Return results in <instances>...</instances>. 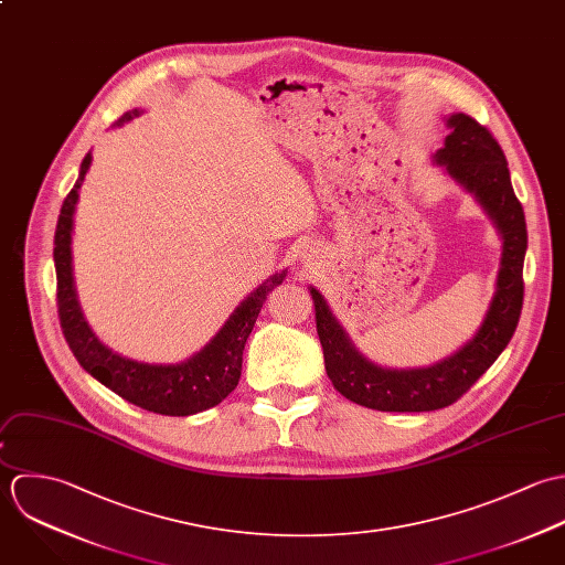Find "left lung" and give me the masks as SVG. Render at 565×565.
I'll return each mask as SVG.
<instances>
[{
    "mask_svg": "<svg viewBox=\"0 0 565 565\" xmlns=\"http://www.w3.org/2000/svg\"><path fill=\"white\" fill-rule=\"evenodd\" d=\"M448 126L451 132L444 148L437 150L435 161L476 196L502 235L495 295L473 339L433 366L382 369L351 344L323 295L310 288L326 371L334 388L347 399L382 413H424L454 404L504 351L522 315V268L529 235L522 203L511 185L507 157L487 126L473 117L450 115Z\"/></svg>",
    "mask_w": 565,
    "mask_h": 565,
    "instance_id": "1",
    "label": "left lung"
}]
</instances>
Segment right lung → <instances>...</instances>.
Returning a JSON list of instances; mask_svg holds the SVG:
<instances>
[{"mask_svg":"<svg viewBox=\"0 0 565 565\" xmlns=\"http://www.w3.org/2000/svg\"><path fill=\"white\" fill-rule=\"evenodd\" d=\"M141 111L121 115L124 124ZM92 166V152L81 163L76 185L61 207L54 233V266H56V306L61 330L81 366L98 382L111 388L121 399L159 415L188 417L214 408L237 386L242 373V351L266 301V295L286 279V270L275 273L255 288L226 319L221 332L199 353L179 364H148L128 360L105 347L87 326L78 306L74 268H72V228L78 203V190Z\"/></svg>","mask_w":565,"mask_h":565,"instance_id":"obj_1","label":"right lung"}]
</instances>
